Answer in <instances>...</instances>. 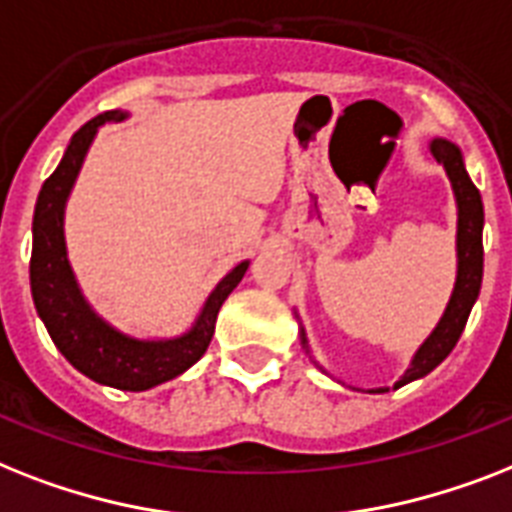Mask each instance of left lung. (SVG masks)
I'll return each instance as SVG.
<instances>
[{
	"label": "left lung",
	"instance_id": "obj_1",
	"mask_svg": "<svg viewBox=\"0 0 512 512\" xmlns=\"http://www.w3.org/2000/svg\"><path fill=\"white\" fill-rule=\"evenodd\" d=\"M431 155L439 165H444L447 176L452 181V191L458 199V278L452 289L450 305L444 310L439 326L431 331V336L421 344V350L415 352L413 363L405 371V376L394 384V389L410 384L415 378H423L431 373L444 357L450 355L452 347L458 344L463 334L471 307L479 297L481 276H484V244H481V228H484V205H481L479 189L468 178V170L463 165V155L455 144L444 139L431 141ZM302 344L307 350V336L302 331ZM378 394L386 389H376Z\"/></svg>",
	"mask_w": 512,
	"mask_h": 512
}]
</instances>
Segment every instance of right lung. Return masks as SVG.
<instances>
[{
    "label": "right lung",
    "mask_w": 512,
    "mask_h": 512,
    "mask_svg": "<svg viewBox=\"0 0 512 512\" xmlns=\"http://www.w3.org/2000/svg\"><path fill=\"white\" fill-rule=\"evenodd\" d=\"M123 118H126V112L110 110L78 128L57 170L41 186L36 213H33L31 294L36 313L47 326L54 347L65 355V360L76 371H81L97 384L115 386L123 392H144V389H152V386L181 376L186 368H191L205 355L207 344L213 339L220 305L242 281L249 263L236 265L215 286L197 323L191 326V331L176 336V339H162V342L134 339V336L120 334L118 328H112L91 310L78 289L73 270H70L65 234H62V215H65V202L76 184L83 157L97 136V128L110 120L118 123Z\"/></svg>",
    "instance_id": "right-lung-1"
}]
</instances>
